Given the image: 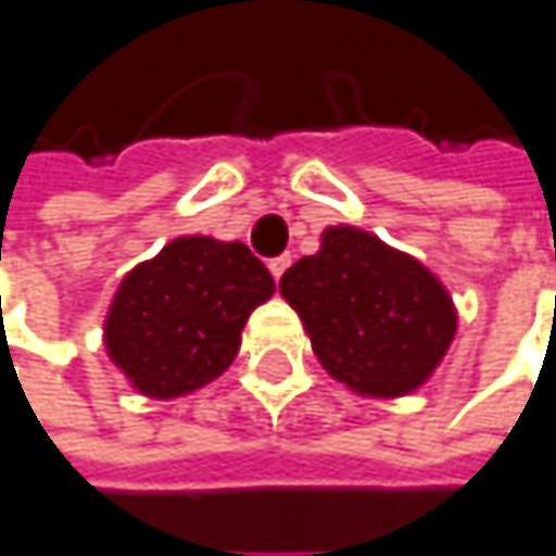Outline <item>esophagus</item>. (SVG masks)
<instances>
[{"mask_svg":"<svg viewBox=\"0 0 556 556\" xmlns=\"http://www.w3.org/2000/svg\"><path fill=\"white\" fill-rule=\"evenodd\" d=\"M290 263H293V260H290L287 253H283V256H273V260H269V273H273V280H280V276L287 273V266H290Z\"/></svg>","mask_w":556,"mask_h":556,"instance_id":"esophagus-1","label":"esophagus"}]
</instances>
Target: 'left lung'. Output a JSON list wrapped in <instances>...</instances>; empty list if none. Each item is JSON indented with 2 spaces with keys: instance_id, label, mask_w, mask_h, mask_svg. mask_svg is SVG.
<instances>
[{
  "instance_id": "8db88e82",
  "label": "left lung",
  "mask_w": 556,
  "mask_h": 556,
  "mask_svg": "<svg viewBox=\"0 0 556 556\" xmlns=\"http://www.w3.org/2000/svg\"><path fill=\"white\" fill-rule=\"evenodd\" d=\"M280 296L296 309L323 369L363 399L418 392L458 332L445 283L415 256L359 227H326L293 263Z\"/></svg>"
}]
</instances>
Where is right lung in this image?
<instances>
[{
    "instance_id": "1",
    "label": "right lung",
    "mask_w": 556,
    "mask_h": 556,
    "mask_svg": "<svg viewBox=\"0 0 556 556\" xmlns=\"http://www.w3.org/2000/svg\"><path fill=\"white\" fill-rule=\"evenodd\" d=\"M276 293L269 269L240 240L174 237L117 283L104 352L148 399L204 389L237 359L243 326Z\"/></svg>"
}]
</instances>
